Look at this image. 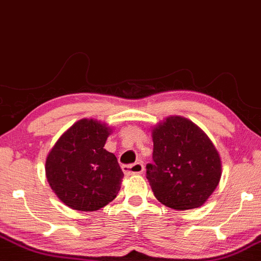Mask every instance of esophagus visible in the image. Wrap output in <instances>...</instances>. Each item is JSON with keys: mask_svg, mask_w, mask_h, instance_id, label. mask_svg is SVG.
I'll return each instance as SVG.
<instances>
[{"mask_svg": "<svg viewBox=\"0 0 261 261\" xmlns=\"http://www.w3.org/2000/svg\"><path fill=\"white\" fill-rule=\"evenodd\" d=\"M122 171L126 175H134V174H142L143 172V164L141 162L135 163V164L130 165H122Z\"/></svg>", "mask_w": 261, "mask_h": 261, "instance_id": "1", "label": "esophagus"}]
</instances>
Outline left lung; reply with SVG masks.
Masks as SVG:
<instances>
[{"label":"left lung","instance_id":"1","mask_svg":"<svg viewBox=\"0 0 261 261\" xmlns=\"http://www.w3.org/2000/svg\"><path fill=\"white\" fill-rule=\"evenodd\" d=\"M153 163L147 178L155 198L176 210L194 209L212 196L221 177V161L205 133L182 117L153 128Z\"/></svg>","mask_w":261,"mask_h":261}]
</instances>
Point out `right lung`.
Listing matches in <instances>:
<instances>
[{
	"label": "right lung",
	"mask_w": 261,
	"mask_h": 261,
	"mask_svg": "<svg viewBox=\"0 0 261 261\" xmlns=\"http://www.w3.org/2000/svg\"><path fill=\"white\" fill-rule=\"evenodd\" d=\"M111 133L106 124L81 119L47 155V181L69 208L93 212L117 197L124 174L117 156L103 148Z\"/></svg>",
	"instance_id": "obj_1"
}]
</instances>
